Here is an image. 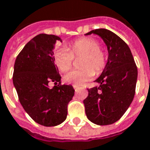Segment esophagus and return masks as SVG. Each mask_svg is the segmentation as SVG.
Segmentation results:
<instances>
[{"instance_id": "obj_1", "label": "esophagus", "mask_w": 150, "mask_h": 150, "mask_svg": "<svg viewBox=\"0 0 150 150\" xmlns=\"http://www.w3.org/2000/svg\"><path fill=\"white\" fill-rule=\"evenodd\" d=\"M73 88L75 89V90H77V89L78 88V86H76V85H73Z\"/></svg>"}]
</instances>
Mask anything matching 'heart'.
Listing matches in <instances>:
<instances>
[{
  "label": "heart",
  "instance_id": "1",
  "mask_svg": "<svg viewBox=\"0 0 150 150\" xmlns=\"http://www.w3.org/2000/svg\"><path fill=\"white\" fill-rule=\"evenodd\" d=\"M80 56H82L80 64L82 68L70 71L64 77L69 84L83 85L94 76V70L100 73L106 66V54L100 49L99 42L91 38H81L73 42L70 45V50L65 47L57 49L54 52V61L58 69L65 73L71 68L73 57Z\"/></svg>",
  "mask_w": 150,
  "mask_h": 150
}]
</instances>
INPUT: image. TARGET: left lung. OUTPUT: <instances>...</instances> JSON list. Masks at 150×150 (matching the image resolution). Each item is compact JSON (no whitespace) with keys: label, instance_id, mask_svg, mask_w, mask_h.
Here are the masks:
<instances>
[{"label":"left lung","instance_id":"8db88e82","mask_svg":"<svg viewBox=\"0 0 150 150\" xmlns=\"http://www.w3.org/2000/svg\"><path fill=\"white\" fill-rule=\"evenodd\" d=\"M108 50L106 66L96 80L99 86L88 90L84 100L86 117L95 124L110 125L118 121L132 104L136 91L137 68L131 50L117 35L105 28L92 30Z\"/></svg>","mask_w":150,"mask_h":150}]
</instances>
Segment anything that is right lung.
<instances>
[{"label": "right lung", "instance_id": "right-lung-1", "mask_svg": "<svg viewBox=\"0 0 150 150\" xmlns=\"http://www.w3.org/2000/svg\"><path fill=\"white\" fill-rule=\"evenodd\" d=\"M54 35L39 34L28 42L15 59L13 83L20 104L38 124L54 127L65 121L68 104L74 96L71 85H60L61 77L54 65ZM58 84L50 88V82Z\"/></svg>", "mask_w": 150, "mask_h": 150}]
</instances>
